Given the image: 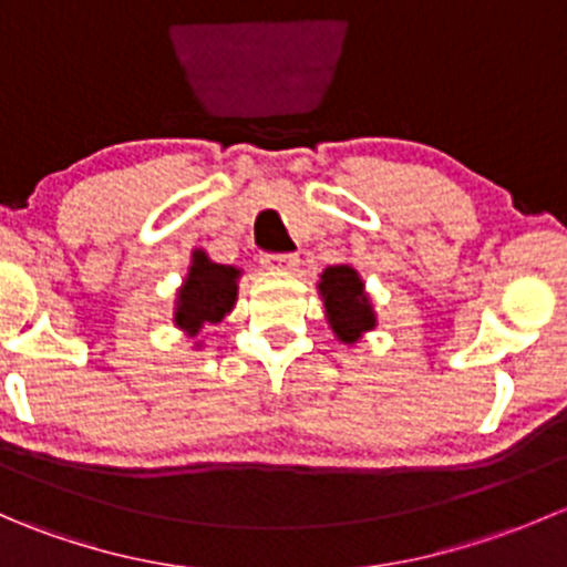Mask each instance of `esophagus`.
<instances>
[{"label": "esophagus", "mask_w": 567, "mask_h": 567, "mask_svg": "<svg viewBox=\"0 0 567 567\" xmlns=\"http://www.w3.org/2000/svg\"><path fill=\"white\" fill-rule=\"evenodd\" d=\"M262 268L268 271H279V274H293L299 268V257L296 255H262L260 257Z\"/></svg>", "instance_id": "34e87169"}]
</instances>
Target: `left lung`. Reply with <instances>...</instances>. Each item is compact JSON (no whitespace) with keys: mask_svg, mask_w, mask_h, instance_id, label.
Listing matches in <instances>:
<instances>
[{"mask_svg":"<svg viewBox=\"0 0 567 567\" xmlns=\"http://www.w3.org/2000/svg\"><path fill=\"white\" fill-rule=\"evenodd\" d=\"M316 288L320 301H323L326 323L342 346H357L368 331L379 326L373 299H370L364 279L359 277L351 262L326 266Z\"/></svg>","mask_w":567,"mask_h":567,"instance_id":"left-lung-1","label":"left lung"}]
</instances>
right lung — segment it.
I'll return each instance as SVG.
<instances>
[{"label":"right lung","mask_w":567,"mask_h":567,"mask_svg":"<svg viewBox=\"0 0 567 567\" xmlns=\"http://www.w3.org/2000/svg\"><path fill=\"white\" fill-rule=\"evenodd\" d=\"M244 268L214 262L205 249L192 251V262L186 268L181 288L175 290L173 323L188 340H194V351L205 346L199 340L208 326L221 323L233 312L238 301V279Z\"/></svg>","instance_id":"right-lung-1"}]
</instances>
